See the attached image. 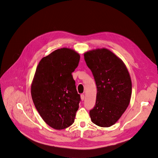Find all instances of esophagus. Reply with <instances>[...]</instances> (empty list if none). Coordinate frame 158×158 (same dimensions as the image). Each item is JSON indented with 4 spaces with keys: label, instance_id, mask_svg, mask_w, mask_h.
Instances as JSON below:
<instances>
[{
    "label": "esophagus",
    "instance_id": "1",
    "mask_svg": "<svg viewBox=\"0 0 158 158\" xmlns=\"http://www.w3.org/2000/svg\"><path fill=\"white\" fill-rule=\"evenodd\" d=\"M81 99L82 100V101H83V100H84V99H85V95L84 94H81Z\"/></svg>",
    "mask_w": 158,
    "mask_h": 158
}]
</instances>
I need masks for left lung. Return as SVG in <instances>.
<instances>
[{"label": "left lung", "mask_w": 158, "mask_h": 158, "mask_svg": "<svg viewBox=\"0 0 158 158\" xmlns=\"http://www.w3.org/2000/svg\"><path fill=\"white\" fill-rule=\"evenodd\" d=\"M97 86L95 106L90 110L92 122L107 127L115 124L130 102L132 84L123 61L106 48L84 53Z\"/></svg>", "instance_id": "1"}]
</instances>
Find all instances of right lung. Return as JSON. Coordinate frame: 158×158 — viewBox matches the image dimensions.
Instances as JSON below:
<instances>
[{
    "mask_svg": "<svg viewBox=\"0 0 158 158\" xmlns=\"http://www.w3.org/2000/svg\"><path fill=\"white\" fill-rule=\"evenodd\" d=\"M80 58L75 50L63 48L43 57L36 68L32 98L44 121L53 129H65L75 121L80 96L72 73Z\"/></svg>",
    "mask_w": 158,
    "mask_h": 158,
    "instance_id": "obj_1",
    "label": "right lung"
}]
</instances>
